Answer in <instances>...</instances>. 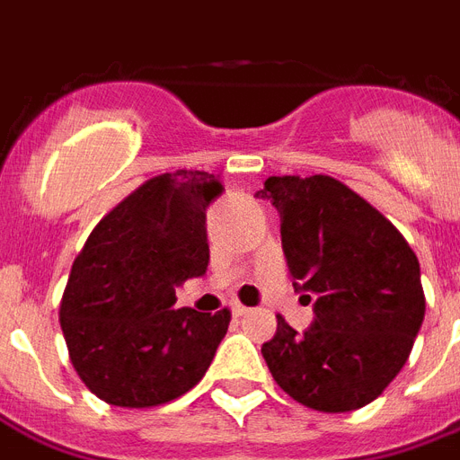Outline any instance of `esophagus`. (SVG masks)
I'll return each instance as SVG.
<instances>
[{
  "label": "esophagus",
  "instance_id": "obj_1",
  "mask_svg": "<svg viewBox=\"0 0 460 460\" xmlns=\"http://www.w3.org/2000/svg\"><path fill=\"white\" fill-rule=\"evenodd\" d=\"M231 313H234V317H243V314L251 313V307L241 305V303H231Z\"/></svg>",
  "mask_w": 460,
  "mask_h": 460
}]
</instances>
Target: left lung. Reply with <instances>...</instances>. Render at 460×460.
<instances>
[{
    "instance_id": "obj_1",
    "label": "left lung",
    "mask_w": 460,
    "mask_h": 460,
    "mask_svg": "<svg viewBox=\"0 0 460 460\" xmlns=\"http://www.w3.org/2000/svg\"><path fill=\"white\" fill-rule=\"evenodd\" d=\"M255 198L279 212L294 288L314 313L305 332L277 314V334L262 343L274 382L324 413L367 406L420 332V262L385 215L332 176H270Z\"/></svg>"
}]
</instances>
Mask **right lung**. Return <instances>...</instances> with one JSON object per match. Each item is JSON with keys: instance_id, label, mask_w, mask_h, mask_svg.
<instances>
[{"instance_id": "add662e5", "label": "right lung", "mask_w": 460, "mask_h": 460, "mask_svg": "<svg viewBox=\"0 0 460 460\" xmlns=\"http://www.w3.org/2000/svg\"><path fill=\"white\" fill-rule=\"evenodd\" d=\"M215 173L179 169L146 181L83 245L61 298V332L78 377L97 399L150 408L193 389L231 313L179 307L176 287L209 265Z\"/></svg>"}]
</instances>
